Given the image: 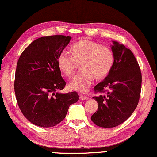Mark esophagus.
Listing matches in <instances>:
<instances>
[{
    "instance_id": "34e87169",
    "label": "esophagus",
    "mask_w": 157,
    "mask_h": 157,
    "mask_svg": "<svg viewBox=\"0 0 157 157\" xmlns=\"http://www.w3.org/2000/svg\"><path fill=\"white\" fill-rule=\"evenodd\" d=\"M80 99H82V100H87L88 99V97H87V96L83 95V94H80Z\"/></svg>"
}]
</instances>
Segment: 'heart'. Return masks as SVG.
Here are the masks:
<instances>
[{
    "label": "heart",
    "instance_id": "obj_1",
    "mask_svg": "<svg viewBox=\"0 0 157 157\" xmlns=\"http://www.w3.org/2000/svg\"><path fill=\"white\" fill-rule=\"evenodd\" d=\"M71 56L61 53L57 60L58 67L68 78L75 75L77 64L80 63L82 71L70 83V88L86 92L94 79L101 80L105 78L112 69L114 55L110 49L101 46L95 41L81 39L70 48Z\"/></svg>",
    "mask_w": 157,
    "mask_h": 157
}]
</instances>
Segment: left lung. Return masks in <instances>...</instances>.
Listing matches in <instances>:
<instances>
[{"mask_svg": "<svg viewBox=\"0 0 157 157\" xmlns=\"http://www.w3.org/2000/svg\"><path fill=\"white\" fill-rule=\"evenodd\" d=\"M114 63L105 80L94 87L99 94L93 98L99 107L91 121L100 127L120 125L131 116L138 105L142 75L137 60L129 49L113 41L111 47Z\"/></svg>", "mask_w": 157, "mask_h": 157, "instance_id": "8db88e82", "label": "left lung"}]
</instances>
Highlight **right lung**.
<instances>
[{
    "mask_svg": "<svg viewBox=\"0 0 157 157\" xmlns=\"http://www.w3.org/2000/svg\"><path fill=\"white\" fill-rule=\"evenodd\" d=\"M70 36L54 35L39 38L20 55L15 71L14 92L18 106L27 119L41 127H52L65 118L77 92L60 93L66 82L57 60Z\"/></svg>",
    "mask_w": 157,
    "mask_h": 157,
    "instance_id": "right-lung-1",
    "label": "right lung"
}]
</instances>
